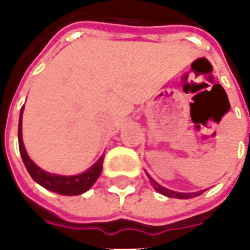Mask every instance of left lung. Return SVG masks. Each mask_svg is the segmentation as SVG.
Wrapping results in <instances>:
<instances>
[{
    "label": "left lung",
    "mask_w": 250,
    "mask_h": 250,
    "mask_svg": "<svg viewBox=\"0 0 250 250\" xmlns=\"http://www.w3.org/2000/svg\"><path fill=\"white\" fill-rule=\"evenodd\" d=\"M147 177L150 179V182H151L152 188L157 190L158 193L163 194V195H166V197H170V198H178V199H188V198H194V197H197L199 194H202L205 190H201V191H195V193H179V191H174V190H170V188H166L161 186V185L158 184L157 181H154V179L147 174Z\"/></svg>",
    "instance_id": "1"
}]
</instances>
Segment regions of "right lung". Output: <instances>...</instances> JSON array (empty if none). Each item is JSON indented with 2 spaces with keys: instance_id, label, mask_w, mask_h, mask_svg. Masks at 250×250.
Wrapping results in <instances>:
<instances>
[{
  "instance_id": "obj_1",
  "label": "right lung",
  "mask_w": 250,
  "mask_h": 250,
  "mask_svg": "<svg viewBox=\"0 0 250 250\" xmlns=\"http://www.w3.org/2000/svg\"><path fill=\"white\" fill-rule=\"evenodd\" d=\"M22 109L24 107L21 108L19 120L20 154H21L25 167L33 181L41 185L42 188H45L46 190H51L53 193L62 194V195H80L92 188L103 170V157L99 158L98 162L93 163L84 173L76 174V175H59V174H51L42 170L30 159L25 150L24 142H22Z\"/></svg>"
}]
</instances>
